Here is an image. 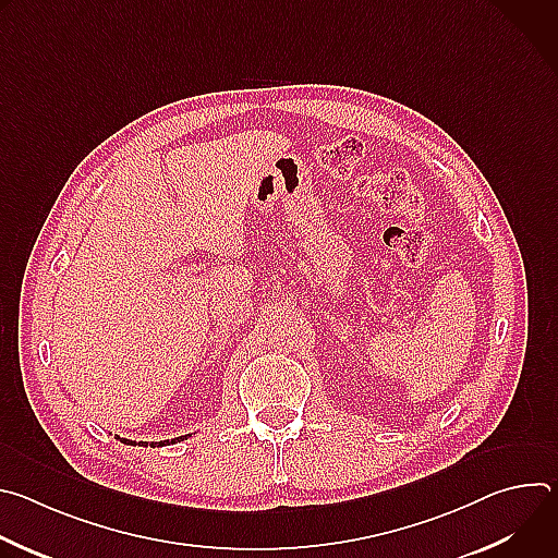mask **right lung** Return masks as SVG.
Listing matches in <instances>:
<instances>
[{
    "mask_svg": "<svg viewBox=\"0 0 558 558\" xmlns=\"http://www.w3.org/2000/svg\"><path fill=\"white\" fill-rule=\"evenodd\" d=\"M187 437L190 435H183V437H177V439H187ZM117 439L123 441V444H130V446H151V448H158V446H166V444H174L177 441V439H172V441L170 439H166V441H132V439H125V437H119V435H117Z\"/></svg>",
    "mask_w": 558,
    "mask_h": 558,
    "instance_id": "right-lung-1",
    "label": "right lung"
}]
</instances>
